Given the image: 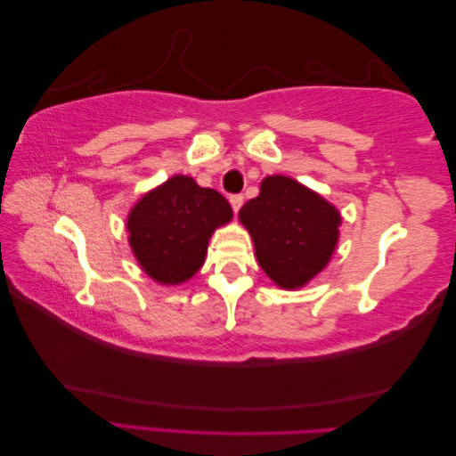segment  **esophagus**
Wrapping results in <instances>:
<instances>
[{
  "instance_id": "esophagus-1",
  "label": "esophagus",
  "mask_w": 456,
  "mask_h": 456,
  "mask_svg": "<svg viewBox=\"0 0 456 456\" xmlns=\"http://www.w3.org/2000/svg\"><path fill=\"white\" fill-rule=\"evenodd\" d=\"M230 204H232V210H234L236 215H238V210L241 208V204H244V197H241V194H232Z\"/></svg>"
}]
</instances>
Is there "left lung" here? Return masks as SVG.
<instances>
[{
	"instance_id": "obj_1",
	"label": "left lung",
	"mask_w": 456,
	"mask_h": 456,
	"mask_svg": "<svg viewBox=\"0 0 456 456\" xmlns=\"http://www.w3.org/2000/svg\"><path fill=\"white\" fill-rule=\"evenodd\" d=\"M238 218L252 236L265 275L281 289H301L337 249L342 216L319 192L285 175L265 176Z\"/></svg>"
}]
</instances>
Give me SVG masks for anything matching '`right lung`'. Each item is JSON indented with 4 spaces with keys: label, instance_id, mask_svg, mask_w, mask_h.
Segmentation results:
<instances>
[{
    "label": "right lung",
    "instance_id": "add662e5",
    "mask_svg": "<svg viewBox=\"0 0 456 456\" xmlns=\"http://www.w3.org/2000/svg\"><path fill=\"white\" fill-rule=\"evenodd\" d=\"M228 200L192 176L173 175L139 197L127 215L129 248L143 273L161 285H181L202 267L208 240L232 220Z\"/></svg>",
    "mask_w": 456,
    "mask_h": 456
}]
</instances>
